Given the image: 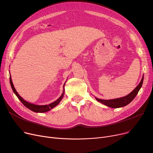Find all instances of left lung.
Instances as JSON below:
<instances>
[{"label":"left lung","instance_id":"obj_1","mask_svg":"<svg viewBox=\"0 0 153 153\" xmlns=\"http://www.w3.org/2000/svg\"><path fill=\"white\" fill-rule=\"evenodd\" d=\"M143 79H144V77L143 76L141 81L140 82V84L138 85V86L136 87L130 94L127 95L126 96H125V97L119 98V99H112V100H102L96 97L95 99L99 102L111 108H119V107H122L126 106L128 105V104H129L134 99L136 95H137V94L138 93L140 89H141V87L142 86Z\"/></svg>","mask_w":153,"mask_h":153}]
</instances>
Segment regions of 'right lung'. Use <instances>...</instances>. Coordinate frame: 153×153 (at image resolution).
Instances as JSON below:
<instances>
[{
  "label": "right lung",
  "mask_w": 153,
  "mask_h": 153,
  "mask_svg": "<svg viewBox=\"0 0 153 153\" xmlns=\"http://www.w3.org/2000/svg\"><path fill=\"white\" fill-rule=\"evenodd\" d=\"M10 83L11 85V87L13 91V92L15 93V94L17 95V97L19 98V99L21 101V102L25 105L26 107H27L28 108H29L30 110H32L33 111L35 112H39V113H43V112H46L50 110L51 108H54L55 106H56L57 105H58L59 103L60 102V101L62 100L63 96H64V91H63V93L62 94V95H61V97L57 100L54 101V102L49 104V105H34V104L30 103L29 102H27V101H25L23 99H22L20 96L19 95V94L17 93V92L16 91L15 87L13 86V84L12 83V79L11 77L10 76Z\"/></svg>",
  "instance_id": "obj_1"
}]
</instances>
